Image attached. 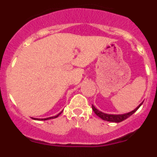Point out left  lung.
I'll use <instances>...</instances> for the list:
<instances>
[{
	"label": "left lung",
	"instance_id": "1",
	"mask_svg": "<svg viewBox=\"0 0 157 157\" xmlns=\"http://www.w3.org/2000/svg\"><path fill=\"white\" fill-rule=\"evenodd\" d=\"M143 103V102H142ZM142 103L140 104L134 111L132 112H128V113H126V114H123V115H109V114H105V113H103V112H100L98 111V109H96L94 105H92V109L94 110V113L98 116H99L101 119H102L103 120H106V121L109 122H113V123H120V122L123 121V120H125L126 119H127L128 117H130L131 115H133L136 111L138 110L139 109V107L142 105Z\"/></svg>",
	"mask_w": 157,
	"mask_h": 157
}]
</instances>
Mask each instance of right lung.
<instances>
[{"label": "right lung", "mask_w": 157, "mask_h": 157, "mask_svg": "<svg viewBox=\"0 0 157 157\" xmlns=\"http://www.w3.org/2000/svg\"><path fill=\"white\" fill-rule=\"evenodd\" d=\"M61 112H60V113H59V114H58L57 116H52V117H48V118H46V119H36V118H34V120H50V119H54V118L58 117V116H59V115L61 114Z\"/></svg>", "instance_id": "1"}]
</instances>
